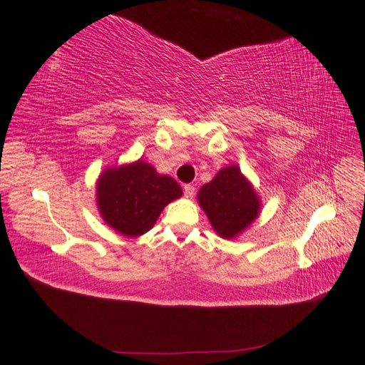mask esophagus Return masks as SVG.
Returning <instances> with one entry per match:
<instances>
[{
    "label": "esophagus",
    "mask_w": 365,
    "mask_h": 365,
    "mask_svg": "<svg viewBox=\"0 0 365 365\" xmlns=\"http://www.w3.org/2000/svg\"><path fill=\"white\" fill-rule=\"evenodd\" d=\"M182 190H184V196H185V197H193V195H195V187H193L192 184H184Z\"/></svg>",
    "instance_id": "esophagus-1"
}]
</instances>
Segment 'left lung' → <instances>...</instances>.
I'll return each mask as SVG.
<instances>
[{"label": "left lung", "instance_id": "1", "mask_svg": "<svg viewBox=\"0 0 365 365\" xmlns=\"http://www.w3.org/2000/svg\"><path fill=\"white\" fill-rule=\"evenodd\" d=\"M197 201L216 233L225 239L237 236L259 215V197L237 165L219 170L213 181L201 187Z\"/></svg>", "mask_w": 365, "mask_h": 365}]
</instances>
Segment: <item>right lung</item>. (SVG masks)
Instances as JSON below:
<instances>
[{
	"label": "right lung",
	"instance_id": "obj_1",
	"mask_svg": "<svg viewBox=\"0 0 365 365\" xmlns=\"http://www.w3.org/2000/svg\"><path fill=\"white\" fill-rule=\"evenodd\" d=\"M181 195L178 182L143 161L108 169L97 181V202L103 219L129 237L145 235L163 208Z\"/></svg>",
	"mask_w": 365,
	"mask_h": 365
}]
</instances>
